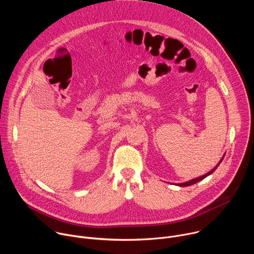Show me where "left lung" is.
I'll list each match as a JSON object with an SVG mask.
<instances>
[{
  "mask_svg": "<svg viewBox=\"0 0 254 254\" xmlns=\"http://www.w3.org/2000/svg\"><path fill=\"white\" fill-rule=\"evenodd\" d=\"M223 158H224V156H223ZM223 158L220 160V162L216 165V167H214L210 172H208L207 174H205V175H203V176H201V177H198V178H196V179H193V180H191V181H189V182H186V183H182V184H178L179 186H181V187H186V186H190V185H193V184H196V183H198L199 181H201V180H203V179H205L207 176H209V175H211L216 169H217V167H218L219 165H220V163L222 162V160H223Z\"/></svg>",
  "mask_w": 254,
  "mask_h": 254,
  "instance_id": "8db88e82",
  "label": "left lung"
}]
</instances>
